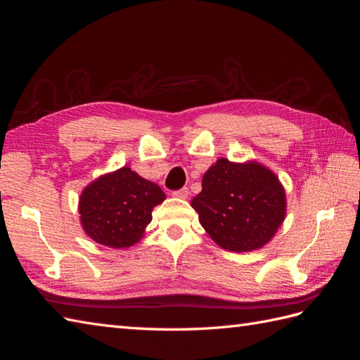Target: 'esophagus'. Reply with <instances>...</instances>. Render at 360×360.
<instances>
[{
	"label": "esophagus",
	"mask_w": 360,
	"mask_h": 360,
	"mask_svg": "<svg viewBox=\"0 0 360 360\" xmlns=\"http://www.w3.org/2000/svg\"><path fill=\"white\" fill-rule=\"evenodd\" d=\"M172 195H174V197H176V198L186 200V198L189 197V189H188V188H181V189H179V191H174Z\"/></svg>",
	"instance_id": "obj_1"
}]
</instances>
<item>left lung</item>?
Here are the masks:
<instances>
[{"instance_id": "obj_1", "label": "left lung", "mask_w": 360, "mask_h": 360, "mask_svg": "<svg viewBox=\"0 0 360 360\" xmlns=\"http://www.w3.org/2000/svg\"><path fill=\"white\" fill-rule=\"evenodd\" d=\"M191 205L217 245L248 252L274 237L287 204L284 188L270 169L257 162L219 159L204 174L202 191Z\"/></svg>"}]
</instances>
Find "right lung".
<instances>
[{"mask_svg": "<svg viewBox=\"0 0 360 360\" xmlns=\"http://www.w3.org/2000/svg\"><path fill=\"white\" fill-rule=\"evenodd\" d=\"M165 200V193L130 168L97 179L79 200L81 222L94 242L110 248L136 243L151 222V212Z\"/></svg>", "mask_w": 360, "mask_h": 360, "instance_id": "1", "label": "right lung"}]
</instances>
